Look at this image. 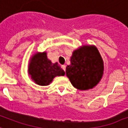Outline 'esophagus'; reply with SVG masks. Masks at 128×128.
Wrapping results in <instances>:
<instances>
[{
    "mask_svg": "<svg viewBox=\"0 0 128 128\" xmlns=\"http://www.w3.org/2000/svg\"><path fill=\"white\" fill-rule=\"evenodd\" d=\"M62 69H63V70H64V71L66 70V66H65V65H62Z\"/></svg>",
    "mask_w": 128,
    "mask_h": 128,
    "instance_id": "obj_1",
    "label": "esophagus"
}]
</instances>
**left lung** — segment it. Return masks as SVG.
Segmentation results:
<instances>
[{
	"instance_id": "left-lung-1",
	"label": "left lung",
	"mask_w": 128,
	"mask_h": 128,
	"mask_svg": "<svg viewBox=\"0 0 128 128\" xmlns=\"http://www.w3.org/2000/svg\"><path fill=\"white\" fill-rule=\"evenodd\" d=\"M104 71L103 58L94 45H84L74 50L66 74L74 88L87 90L96 86Z\"/></svg>"
}]
</instances>
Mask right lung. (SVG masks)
<instances>
[{
	"mask_svg": "<svg viewBox=\"0 0 128 128\" xmlns=\"http://www.w3.org/2000/svg\"><path fill=\"white\" fill-rule=\"evenodd\" d=\"M28 73L32 80L40 86L49 85L56 76L65 74L57 62L53 64L48 58L46 52H37L32 56L29 60Z\"/></svg>",
	"mask_w": 128,
	"mask_h": 128,
	"instance_id": "add662e5",
	"label": "right lung"
}]
</instances>
